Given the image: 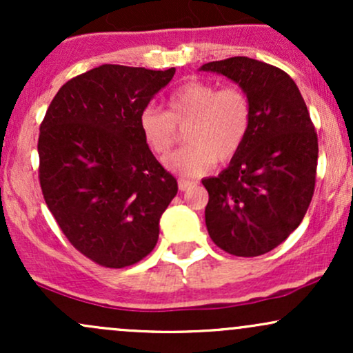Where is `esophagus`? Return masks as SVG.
<instances>
[{
  "instance_id": "esophagus-1",
  "label": "esophagus",
  "mask_w": 353,
  "mask_h": 353,
  "mask_svg": "<svg viewBox=\"0 0 353 353\" xmlns=\"http://www.w3.org/2000/svg\"><path fill=\"white\" fill-rule=\"evenodd\" d=\"M177 185H179V190H188V189H190L192 188V185H196V182L194 181H189V179H181L177 181Z\"/></svg>"
}]
</instances>
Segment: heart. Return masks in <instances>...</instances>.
<instances>
[{
  "label": "heart",
  "instance_id": "obj_1",
  "mask_svg": "<svg viewBox=\"0 0 353 353\" xmlns=\"http://www.w3.org/2000/svg\"><path fill=\"white\" fill-rule=\"evenodd\" d=\"M168 109L148 106L139 114V132L156 156L164 157L177 143V129H185V148L164 161L169 171L199 176L214 163H229L244 145L250 129L249 96L244 89H219L208 81H188L169 94Z\"/></svg>",
  "mask_w": 353,
  "mask_h": 353
}]
</instances>
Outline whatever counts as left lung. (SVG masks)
<instances>
[{
	"label": "left lung",
	"mask_w": 353,
	"mask_h": 353,
	"mask_svg": "<svg viewBox=\"0 0 353 353\" xmlns=\"http://www.w3.org/2000/svg\"><path fill=\"white\" fill-rule=\"evenodd\" d=\"M201 71L225 76L249 96V134L228 169L202 179L209 192L205 225L214 244L255 257L282 244L314 196L319 143L305 101L287 72L236 56Z\"/></svg>",
	"instance_id": "obj_1"
}]
</instances>
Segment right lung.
Segmentation results:
<instances>
[{"label":"right lung","instance_id":"right-lung-1","mask_svg":"<svg viewBox=\"0 0 353 353\" xmlns=\"http://www.w3.org/2000/svg\"><path fill=\"white\" fill-rule=\"evenodd\" d=\"M176 68L103 64L63 84L39 128V184L68 241L96 264L123 269L159 239L177 181L139 132V114Z\"/></svg>","mask_w":353,"mask_h":353}]
</instances>
